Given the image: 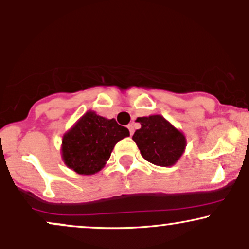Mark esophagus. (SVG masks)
I'll return each mask as SVG.
<instances>
[{"mask_svg":"<svg viewBox=\"0 0 249 249\" xmlns=\"http://www.w3.org/2000/svg\"><path fill=\"white\" fill-rule=\"evenodd\" d=\"M127 128H128V131H130V134H131V136H132V134H133V132H134V128H133V126H132V125H127Z\"/></svg>","mask_w":249,"mask_h":249,"instance_id":"34e87169","label":"esophagus"}]
</instances>
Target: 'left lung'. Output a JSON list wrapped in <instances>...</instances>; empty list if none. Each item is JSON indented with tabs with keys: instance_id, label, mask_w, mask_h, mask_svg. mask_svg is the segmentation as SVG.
<instances>
[{
	"instance_id": "left-lung-1",
	"label": "left lung",
	"mask_w": 249,
	"mask_h": 249,
	"mask_svg": "<svg viewBox=\"0 0 249 249\" xmlns=\"http://www.w3.org/2000/svg\"><path fill=\"white\" fill-rule=\"evenodd\" d=\"M142 127L132 139L141 150L142 158L158 166H172L184 153L186 138L160 115L138 117Z\"/></svg>"
}]
</instances>
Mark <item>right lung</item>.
<instances>
[{"instance_id": "obj_1", "label": "right lung", "mask_w": 249, "mask_h": 249, "mask_svg": "<svg viewBox=\"0 0 249 249\" xmlns=\"http://www.w3.org/2000/svg\"><path fill=\"white\" fill-rule=\"evenodd\" d=\"M128 136L127 128L113 118L88 111L63 136L62 158L76 173L95 174L105 166L117 142Z\"/></svg>"}]
</instances>
